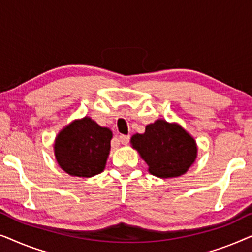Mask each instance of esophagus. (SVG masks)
Segmentation results:
<instances>
[{
  "label": "esophagus",
  "instance_id": "1",
  "mask_svg": "<svg viewBox=\"0 0 252 252\" xmlns=\"http://www.w3.org/2000/svg\"><path fill=\"white\" fill-rule=\"evenodd\" d=\"M130 136L129 135H119V142H122L123 144H127L129 142Z\"/></svg>",
  "mask_w": 252,
  "mask_h": 252
}]
</instances>
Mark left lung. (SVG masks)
<instances>
[{
	"mask_svg": "<svg viewBox=\"0 0 252 252\" xmlns=\"http://www.w3.org/2000/svg\"><path fill=\"white\" fill-rule=\"evenodd\" d=\"M130 142L150 173L164 179L186 173L197 154L195 140L181 126L161 119L148 125L143 134L133 135Z\"/></svg>",
	"mask_w": 252,
	"mask_h": 252,
	"instance_id": "left-lung-1",
	"label": "left lung"
}]
</instances>
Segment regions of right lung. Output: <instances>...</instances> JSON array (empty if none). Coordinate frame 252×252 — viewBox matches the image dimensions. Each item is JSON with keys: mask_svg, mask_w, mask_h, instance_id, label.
<instances>
[{"mask_svg": "<svg viewBox=\"0 0 252 252\" xmlns=\"http://www.w3.org/2000/svg\"><path fill=\"white\" fill-rule=\"evenodd\" d=\"M112 133L85 117L58 134L55 155L60 166L71 175L89 178L104 170Z\"/></svg>", "mask_w": 252, "mask_h": 252, "instance_id": "1", "label": "right lung"}]
</instances>
